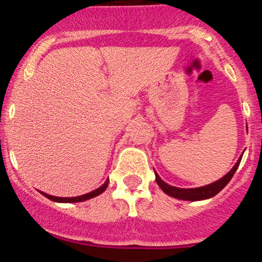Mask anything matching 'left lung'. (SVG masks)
<instances>
[{
	"label": "left lung",
	"mask_w": 262,
	"mask_h": 262,
	"mask_svg": "<svg viewBox=\"0 0 262 262\" xmlns=\"http://www.w3.org/2000/svg\"><path fill=\"white\" fill-rule=\"evenodd\" d=\"M241 159L242 156L238 159L236 165H234L233 168H232L231 170L225 175V177L221 178V179L217 180V182L212 183V184L206 185V187L193 188V189H183V188L171 187V185L166 184L165 182H163V180L160 179V177L155 172L156 183H158L159 187L163 189L164 193H166L170 196H174V198L183 199V201H202V199H208V198H212V196H214L215 194L220 193V191L222 190L228 183H230L232 177H233L234 172L237 170V168H238L239 163H241Z\"/></svg>",
	"instance_id": "8db88e82"
}]
</instances>
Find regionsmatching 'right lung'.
Segmentation results:
<instances>
[{
    "mask_svg": "<svg viewBox=\"0 0 262 262\" xmlns=\"http://www.w3.org/2000/svg\"><path fill=\"white\" fill-rule=\"evenodd\" d=\"M107 185H108V180H106V183H104L102 187H99L98 189L91 191V193L88 194H84V195H79V196H72V198H60V196H54V195H49V194L47 193H42V195L47 196L48 199H50V201H54V202H60V203H75V202H83V201H87V199H91L93 198V196H97L99 195L101 193H103L104 190H106Z\"/></svg>",
    "mask_w": 262,
    "mask_h": 262,
    "instance_id": "obj_1",
    "label": "right lung"
}]
</instances>
